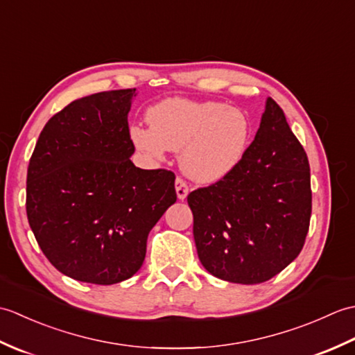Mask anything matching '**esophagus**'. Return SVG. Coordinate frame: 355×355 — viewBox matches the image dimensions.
I'll return each mask as SVG.
<instances>
[{
    "mask_svg": "<svg viewBox=\"0 0 355 355\" xmlns=\"http://www.w3.org/2000/svg\"><path fill=\"white\" fill-rule=\"evenodd\" d=\"M175 192H177V198L178 200H186L187 193H189V187L183 182L182 178H177L175 180Z\"/></svg>",
    "mask_w": 355,
    "mask_h": 355,
    "instance_id": "esophagus-1",
    "label": "esophagus"
}]
</instances>
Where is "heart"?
I'll return each instance as SVG.
<instances>
[{"mask_svg": "<svg viewBox=\"0 0 355 355\" xmlns=\"http://www.w3.org/2000/svg\"><path fill=\"white\" fill-rule=\"evenodd\" d=\"M146 122L149 128H130L132 145L150 160H162L166 150H180V169L200 184L229 177L253 139L247 112L216 101L164 99L148 108Z\"/></svg>", "mask_w": 355, "mask_h": 355, "instance_id": "heart-1", "label": "heart"}]
</instances>
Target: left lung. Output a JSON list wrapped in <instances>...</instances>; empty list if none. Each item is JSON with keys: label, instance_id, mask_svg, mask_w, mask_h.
Segmentation results:
<instances>
[{"label": "left lung", "instance_id": "8db88e82", "mask_svg": "<svg viewBox=\"0 0 355 355\" xmlns=\"http://www.w3.org/2000/svg\"><path fill=\"white\" fill-rule=\"evenodd\" d=\"M187 202L198 258L215 277L261 284L297 258L310 227V163L271 97L244 160Z\"/></svg>", "mask_w": 355, "mask_h": 355}]
</instances>
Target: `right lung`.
I'll return each instance as SVG.
<instances>
[{"instance_id": "add662e5", "label": "right lung", "mask_w": 355, "mask_h": 355, "mask_svg": "<svg viewBox=\"0 0 355 355\" xmlns=\"http://www.w3.org/2000/svg\"><path fill=\"white\" fill-rule=\"evenodd\" d=\"M135 88L82 97L53 116L27 169V218L62 275L111 285L146 256L150 229L177 201L175 175L131 162L128 112Z\"/></svg>"}]
</instances>
